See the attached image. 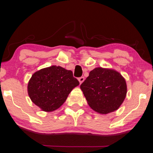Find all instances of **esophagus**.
I'll list each match as a JSON object with an SVG mask.
<instances>
[{
    "label": "esophagus",
    "instance_id": "34e87169",
    "mask_svg": "<svg viewBox=\"0 0 153 153\" xmlns=\"http://www.w3.org/2000/svg\"><path fill=\"white\" fill-rule=\"evenodd\" d=\"M78 81L79 82V84H81L84 81V77H80L78 78Z\"/></svg>",
    "mask_w": 153,
    "mask_h": 153
}]
</instances>
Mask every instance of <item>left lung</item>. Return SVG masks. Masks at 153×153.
Returning a JSON list of instances; mask_svg holds the SVG:
<instances>
[{
    "label": "left lung",
    "mask_w": 153,
    "mask_h": 153,
    "mask_svg": "<svg viewBox=\"0 0 153 153\" xmlns=\"http://www.w3.org/2000/svg\"><path fill=\"white\" fill-rule=\"evenodd\" d=\"M90 107L101 114L118 109L125 99L127 85L122 76L113 69L97 67L80 85Z\"/></svg>",
    "instance_id": "8db88e82"
}]
</instances>
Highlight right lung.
I'll return each instance as SVG.
<instances>
[{
  "label": "right lung",
  "instance_id": "obj_1",
  "mask_svg": "<svg viewBox=\"0 0 153 153\" xmlns=\"http://www.w3.org/2000/svg\"><path fill=\"white\" fill-rule=\"evenodd\" d=\"M79 84L73 72L60 66L42 69L32 75L27 86L30 99L44 111L57 109Z\"/></svg>",
  "mask_w": 153,
  "mask_h": 153
}]
</instances>
